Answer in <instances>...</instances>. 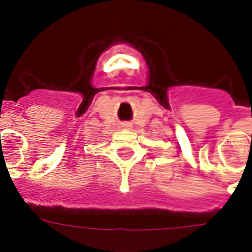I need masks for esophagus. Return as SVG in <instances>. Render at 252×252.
Here are the masks:
<instances>
[{
	"instance_id": "obj_1",
	"label": "esophagus",
	"mask_w": 252,
	"mask_h": 252,
	"mask_svg": "<svg viewBox=\"0 0 252 252\" xmlns=\"http://www.w3.org/2000/svg\"><path fill=\"white\" fill-rule=\"evenodd\" d=\"M123 126H124V128H128V129H129V128H132V124H130V123H124V124H123Z\"/></svg>"
}]
</instances>
